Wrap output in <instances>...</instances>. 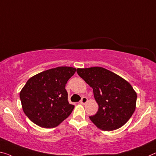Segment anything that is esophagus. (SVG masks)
<instances>
[{
  "mask_svg": "<svg viewBox=\"0 0 156 156\" xmlns=\"http://www.w3.org/2000/svg\"><path fill=\"white\" fill-rule=\"evenodd\" d=\"M87 101H88V99H87V97H83L82 99L80 100V102L81 104H85V103L87 102Z\"/></svg>",
  "mask_w": 156,
  "mask_h": 156,
  "instance_id": "1",
  "label": "esophagus"
}]
</instances>
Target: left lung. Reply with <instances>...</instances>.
<instances>
[{
  "instance_id": "1",
  "label": "left lung",
  "mask_w": 156,
  "mask_h": 156,
  "mask_svg": "<svg viewBox=\"0 0 156 156\" xmlns=\"http://www.w3.org/2000/svg\"><path fill=\"white\" fill-rule=\"evenodd\" d=\"M79 76L93 89L98 105L90 119L102 130H114L123 126L134 113L137 93L131 85L117 74L100 66L77 69Z\"/></svg>"
}]
</instances>
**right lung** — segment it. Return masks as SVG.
<instances>
[{
    "mask_svg": "<svg viewBox=\"0 0 156 156\" xmlns=\"http://www.w3.org/2000/svg\"><path fill=\"white\" fill-rule=\"evenodd\" d=\"M76 68L58 66L36 74L20 91L24 113L41 128H54L66 119L74 108L69 104L65 85Z\"/></svg>",
    "mask_w": 156,
    "mask_h": 156,
    "instance_id": "obj_1",
    "label": "right lung"
}]
</instances>
